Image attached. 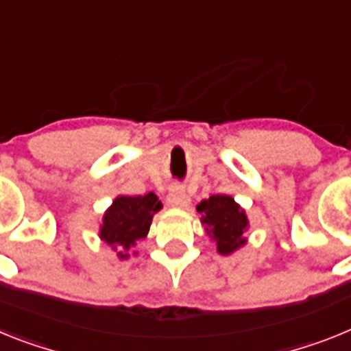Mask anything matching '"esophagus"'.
Masks as SVG:
<instances>
[{"instance_id": "1", "label": "esophagus", "mask_w": 351, "mask_h": 351, "mask_svg": "<svg viewBox=\"0 0 351 351\" xmlns=\"http://www.w3.org/2000/svg\"><path fill=\"white\" fill-rule=\"evenodd\" d=\"M189 196L185 194V189L180 187V185H173L169 189V194H167V203L171 206H178V208H184L189 205Z\"/></svg>"}]
</instances>
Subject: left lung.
I'll return each mask as SVG.
<instances>
[{"instance_id":"obj_1","label":"left lung","mask_w":351,"mask_h":351,"mask_svg":"<svg viewBox=\"0 0 351 351\" xmlns=\"http://www.w3.org/2000/svg\"><path fill=\"white\" fill-rule=\"evenodd\" d=\"M197 212L203 213L201 222L215 240L217 251L221 254H230L245 243L242 234L247 228V217L231 196L224 194L210 196L208 199L201 201L197 205Z\"/></svg>"}]
</instances>
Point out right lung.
<instances>
[{
	"instance_id": "right-lung-1",
	"label": "right lung",
	"mask_w": 351,
	"mask_h": 351,
	"mask_svg": "<svg viewBox=\"0 0 351 351\" xmlns=\"http://www.w3.org/2000/svg\"><path fill=\"white\" fill-rule=\"evenodd\" d=\"M160 201L154 193L145 196H120L112 201L111 208L104 215L100 228V239L114 251L132 249L138 240L145 239L150 230L154 213L160 210ZM120 258H129L125 252H118Z\"/></svg>"
}]
</instances>
